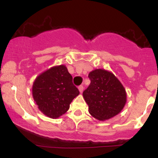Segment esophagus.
Here are the masks:
<instances>
[{
  "label": "esophagus",
  "mask_w": 158,
  "mask_h": 158,
  "mask_svg": "<svg viewBox=\"0 0 158 158\" xmlns=\"http://www.w3.org/2000/svg\"><path fill=\"white\" fill-rule=\"evenodd\" d=\"M78 88H79V92H80V93H82V91H83V86H82V85H79V86L78 87Z\"/></svg>",
  "instance_id": "34e87169"
}]
</instances>
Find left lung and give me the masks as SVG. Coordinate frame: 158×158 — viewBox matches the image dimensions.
Listing matches in <instances>:
<instances>
[{
    "label": "left lung",
    "instance_id": "obj_1",
    "mask_svg": "<svg viewBox=\"0 0 158 158\" xmlns=\"http://www.w3.org/2000/svg\"><path fill=\"white\" fill-rule=\"evenodd\" d=\"M90 84L82 96L88 105V111L99 121L109 119L122 111L127 94L120 81L112 72L95 69L88 74Z\"/></svg>",
    "mask_w": 158,
    "mask_h": 158
}]
</instances>
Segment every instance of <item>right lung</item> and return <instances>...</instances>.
<instances>
[{
	"instance_id": "obj_1",
	"label": "right lung",
	"mask_w": 158,
	"mask_h": 158,
	"mask_svg": "<svg viewBox=\"0 0 158 158\" xmlns=\"http://www.w3.org/2000/svg\"><path fill=\"white\" fill-rule=\"evenodd\" d=\"M72 80V76L64 64L52 67L35 78L32 94L41 113L57 119L68 111L73 99L79 94Z\"/></svg>"
}]
</instances>
